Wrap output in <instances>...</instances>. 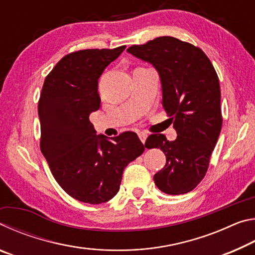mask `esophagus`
Returning a JSON list of instances; mask_svg holds the SVG:
<instances>
[{"label": "esophagus", "mask_w": 255, "mask_h": 255, "mask_svg": "<svg viewBox=\"0 0 255 255\" xmlns=\"http://www.w3.org/2000/svg\"><path fill=\"white\" fill-rule=\"evenodd\" d=\"M138 137H139V139L141 140V143H145L146 141V138H147V133H146L145 131H139L138 132Z\"/></svg>", "instance_id": "1"}]
</instances>
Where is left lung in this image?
Masks as SVG:
<instances>
[{
  "mask_svg": "<svg viewBox=\"0 0 255 255\" xmlns=\"http://www.w3.org/2000/svg\"><path fill=\"white\" fill-rule=\"evenodd\" d=\"M127 51L156 68L162 105L178 133L172 141L163 133H152L146 139V147L159 148L166 156L165 166L154 175V182L167 195H183L204 179L221 133L217 73L200 48L174 37L155 38Z\"/></svg>",
  "mask_w": 255,
  "mask_h": 255,
  "instance_id": "8db88e82",
  "label": "left lung"
}]
</instances>
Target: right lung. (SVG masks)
I'll use <instances>...</instances> for the list:
<instances>
[{
	"label": "right lung",
	"mask_w": 255,
	"mask_h": 255,
	"mask_svg": "<svg viewBox=\"0 0 255 255\" xmlns=\"http://www.w3.org/2000/svg\"><path fill=\"white\" fill-rule=\"evenodd\" d=\"M125 48L64 56L46 76L38 102L41 153L64 191L85 204L99 205L117 195L125 167L145 149L136 132L109 139L97 135L89 119L100 108L99 77Z\"/></svg>",
	"instance_id": "add662e5"
}]
</instances>
